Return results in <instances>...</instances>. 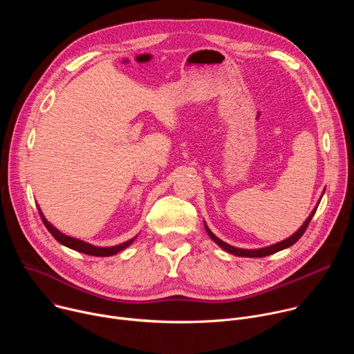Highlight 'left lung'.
<instances>
[{
    "mask_svg": "<svg viewBox=\"0 0 354 354\" xmlns=\"http://www.w3.org/2000/svg\"><path fill=\"white\" fill-rule=\"evenodd\" d=\"M317 209H318V207H315V209L313 210V213H311L310 217L306 220V223L302 224V225L299 227V230H298L297 232H294L290 238H287V239H284V241H281V242H277V243H274V245H270V246H266V248H261V249H239V248L231 246V245L225 243L224 241H221L220 238H217V236L209 230V227H207L206 224H205V227H206V231H207V234L210 235V238H212L217 245H220L224 250L230 252V254H232V255H235V257H243V258H263V257L273 255V254H276V252H279V250H281V249H286V248L294 245V243L302 236V234L306 232V230L308 228V224L311 223V220H313V217H314Z\"/></svg>",
    "mask_w": 354,
    "mask_h": 354,
    "instance_id": "1",
    "label": "left lung"
}]
</instances>
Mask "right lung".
<instances>
[{
	"label": "right lung",
	"mask_w": 354,
	"mask_h": 354,
	"mask_svg": "<svg viewBox=\"0 0 354 354\" xmlns=\"http://www.w3.org/2000/svg\"><path fill=\"white\" fill-rule=\"evenodd\" d=\"M39 214H40V218H41L44 227L48 230L50 234H52V235L55 236V239H57L60 243H63V245L67 246V248H71V249L78 250V252H82V254H85V255H91V257H112V255L118 254V252L123 250L124 248H127V246H129L130 243H133V241L136 239V236H134V238H131L130 241H126V242H123V243H120V245L109 246V248L93 246V245H91V243H88V242H84V241H80V239H77V238L64 235L63 232H60L57 228H55L52 224H50V223L44 218V216L41 214L40 210H39Z\"/></svg>",
	"instance_id": "obj_1"
}]
</instances>
